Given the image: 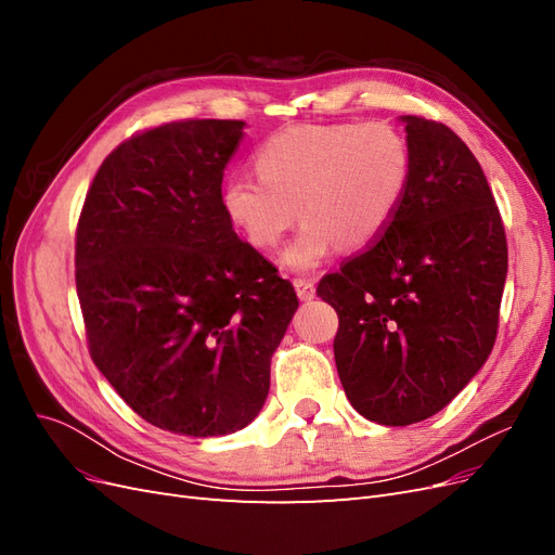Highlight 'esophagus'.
<instances>
[{
    "label": "esophagus",
    "mask_w": 555,
    "mask_h": 555,
    "mask_svg": "<svg viewBox=\"0 0 555 555\" xmlns=\"http://www.w3.org/2000/svg\"><path fill=\"white\" fill-rule=\"evenodd\" d=\"M294 287H296L298 298H304V300L314 298V282H312V280H308V278H296V280H294Z\"/></svg>",
    "instance_id": "34e87169"
}]
</instances>
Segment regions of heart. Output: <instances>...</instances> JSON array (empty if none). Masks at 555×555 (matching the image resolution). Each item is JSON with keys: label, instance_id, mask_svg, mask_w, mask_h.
Wrapping results in <instances>:
<instances>
[{"label": "heart", "instance_id": "heart-1", "mask_svg": "<svg viewBox=\"0 0 555 555\" xmlns=\"http://www.w3.org/2000/svg\"><path fill=\"white\" fill-rule=\"evenodd\" d=\"M255 166L259 178L224 182L227 217L261 251L304 217L284 263L312 271L338 245L365 249L391 227L412 182V147L386 120L294 125L259 145Z\"/></svg>", "mask_w": 555, "mask_h": 555}]
</instances>
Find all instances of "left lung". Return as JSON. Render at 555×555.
Here are the masks:
<instances>
[{"label": "left lung", "instance_id": "1", "mask_svg": "<svg viewBox=\"0 0 555 555\" xmlns=\"http://www.w3.org/2000/svg\"><path fill=\"white\" fill-rule=\"evenodd\" d=\"M412 182L391 227L317 296L338 312L343 389L359 414L408 426L440 412L489 359L507 238L477 157L447 125L402 117Z\"/></svg>", "mask_w": 555, "mask_h": 555}]
</instances>
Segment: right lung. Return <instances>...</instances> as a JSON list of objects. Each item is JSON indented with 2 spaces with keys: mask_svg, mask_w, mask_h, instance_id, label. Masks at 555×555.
Returning <instances> with one entry per match:
<instances>
[{
  "mask_svg": "<svg viewBox=\"0 0 555 555\" xmlns=\"http://www.w3.org/2000/svg\"><path fill=\"white\" fill-rule=\"evenodd\" d=\"M241 139V120L137 131L99 166L76 227L94 365L147 424L192 438L259 414L298 308L292 282L236 236L222 206Z\"/></svg>",
  "mask_w": 555,
  "mask_h": 555,
  "instance_id": "add662e5",
  "label": "right lung"
}]
</instances>
